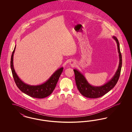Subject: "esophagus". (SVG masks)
I'll list each match as a JSON object with an SVG mask.
<instances>
[{"instance_id":"1","label":"esophagus","mask_w":132,"mask_h":132,"mask_svg":"<svg viewBox=\"0 0 132 132\" xmlns=\"http://www.w3.org/2000/svg\"><path fill=\"white\" fill-rule=\"evenodd\" d=\"M69 64H70L72 66H73L74 65H75V63L74 62V61H70Z\"/></svg>"}]
</instances>
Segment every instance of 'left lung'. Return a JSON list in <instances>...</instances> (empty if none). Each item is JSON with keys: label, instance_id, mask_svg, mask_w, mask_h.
<instances>
[{"label": "left lung", "instance_id": "left-lung-1", "mask_svg": "<svg viewBox=\"0 0 132 132\" xmlns=\"http://www.w3.org/2000/svg\"><path fill=\"white\" fill-rule=\"evenodd\" d=\"M112 38L116 42L117 44L119 57V64L117 71L110 81L101 86H93L88 82L85 77L77 69L73 70L75 73L76 84L77 88L80 93L86 97L96 98L102 96L115 87L119 80L122 64V55L120 52L119 43L118 39L115 36H113Z\"/></svg>", "mask_w": 132, "mask_h": 132}]
</instances>
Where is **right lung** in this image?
Returning a JSON list of instances; mask_svg holds the SVG:
<instances>
[{"label": "right lung", "instance_id": "add662e5", "mask_svg": "<svg viewBox=\"0 0 132 132\" xmlns=\"http://www.w3.org/2000/svg\"><path fill=\"white\" fill-rule=\"evenodd\" d=\"M15 48L16 46H15V48L13 51L12 54L11 55L10 66L13 77L17 87L23 93L34 98H43L49 96L52 94L56 86L59 78L63 71V67L57 70L47 80V81L42 85L37 86H31L26 84L22 80H21L15 72L14 68L13 55Z\"/></svg>", "mask_w": 132, "mask_h": 132}]
</instances>
